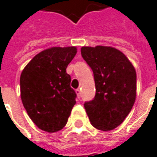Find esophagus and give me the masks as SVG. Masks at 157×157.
Returning a JSON list of instances; mask_svg holds the SVG:
<instances>
[{
    "label": "esophagus",
    "instance_id": "1",
    "mask_svg": "<svg viewBox=\"0 0 157 157\" xmlns=\"http://www.w3.org/2000/svg\"><path fill=\"white\" fill-rule=\"evenodd\" d=\"M75 92H76V94H77V96H78V98H80L81 97H82V92H81V90L80 89H76L75 90Z\"/></svg>",
    "mask_w": 157,
    "mask_h": 157
}]
</instances>
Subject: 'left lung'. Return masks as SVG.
<instances>
[{
  "instance_id": "8db88e82",
  "label": "left lung",
  "mask_w": 157,
  "mask_h": 157,
  "mask_svg": "<svg viewBox=\"0 0 157 157\" xmlns=\"http://www.w3.org/2000/svg\"><path fill=\"white\" fill-rule=\"evenodd\" d=\"M82 58L94 75V98L84 103L95 128L109 131L121 124L136 97V72L128 58L112 47H82Z\"/></svg>"
}]
</instances>
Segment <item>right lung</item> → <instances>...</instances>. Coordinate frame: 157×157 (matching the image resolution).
<instances>
[{
    "label": "right lung",
    "mask_w": 157,
    "mask_h": 157,
    "mask_svg": "<svg viewBox=\"0 0 157 157\" xmlns=\"http://www.w3.org/2000/svg\"><path fill=\"white\" fill-rule=\"evenodd\" d=\"M75 47H54L35 55L20 77L21 98L29 118L42 130L53 133L65 127L76 93L66 68Z\"/></svg>",
    "instance_id": "obj_1"
}]
</instances>
